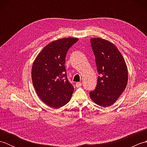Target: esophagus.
<instances>
[{
  "instance_id": "esophagus-1",
  "label": "esophagus",
  "mask_w": 147,
  "mask_h": 147,
  "mask_svg": "<svg viewBox=\"0 0 147 147\" xmlns=\"http://www.w3.org/2000/svg\"><path fill=\"white\" fill-rule=\"evenodd\" d=\"M82 85V83H81V82H77V83H76V87H80Z\"/></svg>"
}]
</instances>
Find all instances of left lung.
I'll return each instance as SVG.
<instances>
[{
  "mask_svg": "<svg viewBox=\"0 0 147 147\" xmlns=\"http://www.w3.org/2000/svg\"><path fill=\"white\" fill-rule=\"evenodd\" d=\"M100 74L95 89L90 96L96 104L106 107L114 104L125 90L127 80V65L115 45L100 38L90 40Z\"/></svg>",
  "mask_w": 147,
  "mask_h": 147,
  "instance_id": "8db88e82",
  "label": "left lung"
}]
</instances>
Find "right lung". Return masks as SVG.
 <instances>
[{
	"instance_id": "obj_1",
	"label": "right lung",
	"mask_w": 147,
	"mask_h": 147,
	"mask_svg": "<svg viewBox=\"0 0 147 147\" xmlns=\"http://www.w3.org/2000/svg\"><path fill=\"white\" fill-rule=\"evenodd\" d=\"M78 38H64L49 43L34 61L32 78L39 98L52 108L65 105L71 98L74 87L67 78L65 56Z\"/></svg>"
}]
</instances>
